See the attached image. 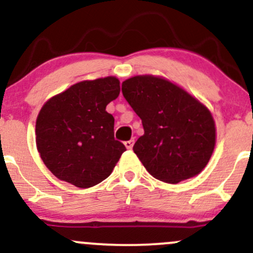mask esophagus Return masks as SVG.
Returning a JSON list of instances; mask_svg holds the SVG:
<instances>
[{
  "instance_id": "1",
  "label": "esophagus",
  "mask_w": 253,
  "mask_h": 253,
  "mask_svg": "<svg viewBox=\"0 0 253 253\" xmlns=\"http://www.w3.org/2000/svg\"><path fill=\"white\" fill-rule=\"evenodd\" d=\"M133 143H134V139H129V141H126V142H125V147H126L127 149H132V147H133Z\"/></svg>"
}]
</instances>
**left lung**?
I'll list each match as a JSON object with an SVG mask.
<instances>
[{
    "mask_svg": "<svg viewBox=\"0 0 253 253\" xmlns=\"http://www.w3.org/2000/svg\"><path fill=\"white\" fill-rule=\"evenodd\" d=\"M122 94L142 120L144 134L133 152L153 177L177 183L205 169L215 145V124L203 104L154 76L126 79Z\"/></svg>",
    "mask_w": 253,
    "mask_h": 253,
    "instance_id": "1",
    "label": "left lung"
}]
</instances>
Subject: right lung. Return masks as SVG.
Masks as SVG:
<instances>
[{
	"mask_svg": "<svg viewBox=\"0 0 253 253\" xmlns=\"http://www.w3.org/2000/svg\"><path fill=\"white\" fill-rule=\"evenodd\" d=\"M115 77L83 81L52 96L37 119V147L60 180L88 188L109 177L126 147L114 137L106 105L119 96Z\"/></svg>",
	"mask_w": 253,
	"mask_h": 253,
	"instance_id": "add662e5",
	"label": "right lung"
}]
</instances>
